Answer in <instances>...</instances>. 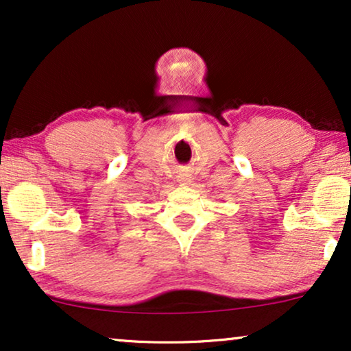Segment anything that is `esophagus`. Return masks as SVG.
I'll return each mask as SVG.
<instances>
[{
  "mask_svg": "<svg viewBox=\"0 0 351 351\" xmlns=\"http://www.w3.org/2000/svg\"><path fill=\"white\" fill-rule=\"evenodd\" d=\"M180 182H189V176H182Z\"/></svg>",
  "mask_w": 351,
  "mask_h": 351,
  "instance_id": "obj_1",
  "label": "esophagus"
}]
</instances>
